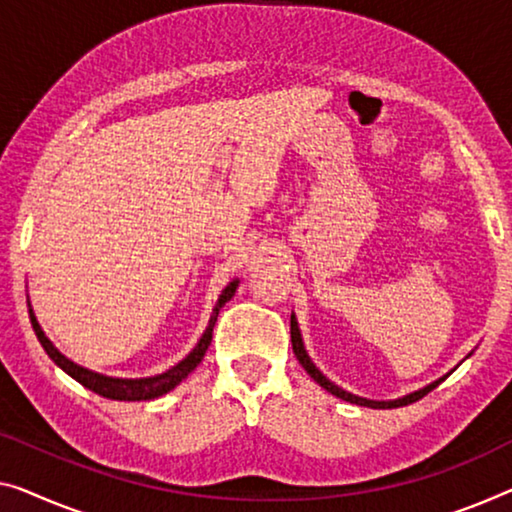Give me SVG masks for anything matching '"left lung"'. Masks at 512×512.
Masks as SVG:
<instances>
[{
	"label": "left lung",
	"mask_w": 512,
	"mask_h": 512,
	"mask_svg": "<svg viewBox=\"0 0 512 512\" xmlns=\"http://www.w3.org/2000/svg\"><path fill=\"white\" fill-rule=\"evenodd\" d=\"M289 331H292V349H294L296 358H299V363L305 368V372H308V375H310L312 379H315L319 386L326 388V391H329L331 395H335V398H340V400H345V402H352V404H361V407H370V409H395V407H404V404H411V402L425 398V395L430 393L432 388H437V386L441 384V381H444V379L453 372V370H451L446 377L432 381V384L418 388V391L404 395V398H398V400H368V398H358V395H354V393H347L345 388L335 386L333 381L326 379V377L322 375V372H319L317 365L310 361V356H308V352H305V347H303V338H301V331H299V322H296L294 312H292V329H289Z\"/></svg>",
	"instance_id": "8db88e82"
}]
</instances>
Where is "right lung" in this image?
<instances>
[{"mask_svg": "<svg viewBox=\"0 0 512 512\" xmlns=\"http://www.w3.org/2000/svg\"><path fill=\"white\" fill-rule=\"evenodd\" d=\"M236 287H239V280H232L230 285L223 289V294H220V299L216 303V308H213V315L209 319V326L207 331L202 333L200 342H197L193 352H190L183 361H179L174 368H170L163 375H156V377H144V379H119V377H105V375H98L94 370H87L82 368V365L73 363L71 358H66L64 354L59 352V349L52 345L48 335L43 333L41 324L36 322V315L34 310L29 308V319H32V326H34V333L38 342H41L45 354H48L52 361H55L61 370L66 372V375H71L75 381H80L82 386L89 388V391H94L98 395H103V398H110V400H128V402H135V400H154L160 398V395H165L167 391H172L174 386H179L183 379H186L190 372H193L200 361L207 354V349L211 345V338H213V326H216V319H218V312L223 305L232 299Z\"/></svg>", "mask_w": 512, "mask_h": 512, "instance_id": "add662e5", "label": "right lung"}]
</instances>
